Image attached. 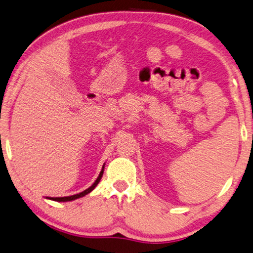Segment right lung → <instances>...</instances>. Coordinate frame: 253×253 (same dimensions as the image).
<instances>
[{
	"mask_svg": "<svg viewBox=\"0 0 253 253\" xmlns=\"http://www.w3.org/2000/svg\"><path fill=\"white\" fill-rule=\"evenodd\" d=\"M103 169H105V164H103L102 170H101V172H100L99 177L97 178V180H95L94 183L92 184L91 187L87 188V189H85V190L82 191V192H80V194H76V195H73V196H67V197H48V199L55 200V202H71V200H75V199H78V198L83 197V196L87 195V194H89V192H91L92 190H93L94 188H95V186H97V184L99 183V181H100V180H101V177H102V174H103Z\"/></svg>",
	"mask_w": 253,
	"mask_h": 253,
	"instance_id": "1",
	"label": "right lung"
}]
</instances>
